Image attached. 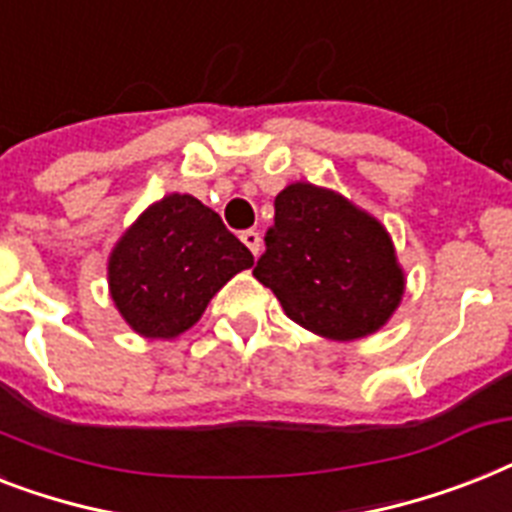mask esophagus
Instances as JSON below:
<instances>
[{"instance_id": "esophagus-1", "label": "esophagus", "mask_w": 512, "mask_h": 512, "mask_svg": "<svg viewBox=\"0 0 512 512\" xmlns=\"http://www.w3.org/2000/svg\"><path fill=\"white\" fill-rule=\"evenodd\" d=\"M239 239H242L244 244H247V249L249 252H252V255H257V252H260V234H257V231H252V228H249V231H242V236H239Z\"/></svg>"}]
</instances>
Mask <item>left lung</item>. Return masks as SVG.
<instances>
[{"mask_svg": "<svg viewBox=\"0 0 512 512\" xmlns=\"http://www.w3.org/2000/svg\"><path fill=\"white\" fill-rule=\"evenodd\" d=\"M252 276L294 323L350 342L384 326L405 278L376 218L313 184L286 186Z\"/></svg>", "mask_w": 512, "mask_h": 512, "instance_id": "left-lung-1", "label": "left lung"}]
</instances>
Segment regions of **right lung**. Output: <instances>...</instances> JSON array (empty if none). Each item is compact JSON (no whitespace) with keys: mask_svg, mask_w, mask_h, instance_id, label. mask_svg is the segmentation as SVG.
<instances>
[{"mask_svg":"<svg viewBox=\"0 0 512 512\" xmlns=\"http://www.w3.org/2000/svg\"><path fill=\"white\" fill-rule=\"evenodd\" d=\"M255 257L189 194H170L128 228L110 257V292L141 336L173 339Z\"/></svg>","mask_w":512,"mask_h":512,"instance_id":"1","label":"right lung"}]
</instances>
